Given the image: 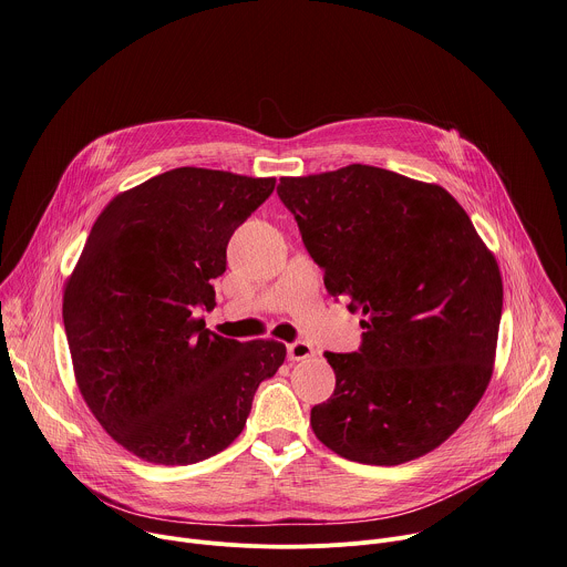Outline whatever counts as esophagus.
Masks as SVG:
<instances>
[{"label":"esophagus","mask_w":567,"mask_h":567,"mask_svg":"<svg viewBox=\"0 0 567 567\" xmlns=\"http://www.w3.org/2000/svg\"><path fill=\"white\" fill-rule=\"evenodd\" d=\"M312 354H315V350H312V346L306 343V341H295V343L288 346V359H290V361H303V359H308V357H312Z\"/></svg>","instance_id":"34e87169"}]
</instances>
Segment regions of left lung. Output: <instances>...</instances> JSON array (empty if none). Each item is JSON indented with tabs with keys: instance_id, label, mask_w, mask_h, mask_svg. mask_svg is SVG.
<instances>
[{
	"instance_id": "left-lung-1",
	"label": "left lung",
	"mask_w": 567,
	"mask_h": 567,
	"mask_svg": "<svg viewBox=\"0 0 567 567\" xmlns=\"http://www.w3.org/2000/svg\"><path fill=\"white\" fill-rule=\"evenodd\" d=\"M277 193L326 290L365 317L359 352L323 354L337 385L312 408V432L368 465L432 452L492 379L503 308L494 252L445 188L385 168L281 177Z\"/></svg>"
}]
</instances>
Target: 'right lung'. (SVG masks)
<instances>
[{
    "instance_id": "right-lung-1",
    "label": "right lung",
    "mask_w": 567,
    "mask_h": 567,
    "mask_svg": "<svg viewBox=\"0 0 567 567\" xmlns=\"http://www.w3.org/2000/svg\"><path fill=\"white\" fill-rule=\"evenodd\" d=\"M272 190L275 177L162 173L109 202L66 279L78 388L100 425L148 463L190 465L228 447L286 359L281 341L241 343L195 317L215 308L228 239Z\"/></svg>"
}]
</instances>
